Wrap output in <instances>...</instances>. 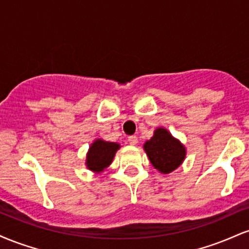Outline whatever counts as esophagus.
I'll return each mask as SVG.
<instances>
[{"label": "esophagus", "mask_w": 249, "mask_h": 249, "mask_svg": "<svg viewBox=\"0 0 249 249\" xmlns=\"http://www.w3.org/2000/svg\"><path fill=\"white\" fill-rule=\"evenodd\" d=\"M127 141L131 145H137V142H138V138H137L136 136H130L127 138Z\"/></svg>", "instance_id": "34e87169"}]
</instances>
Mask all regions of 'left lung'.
I'll return each instance as SVG.
<instances>
[{
	"mask_svg": "<svg viewBox=\"0 0 249 249\" xmlns=\"http://www.w3.org/2000/svg\"><path fill=\"white\" fill-rule=\"evenodd\" d=\"M151 164L161 173H171L178 168L186 156V148L166 128L158 127L153 137L144 144Z\"/></svg>",
	"mask_w": 249,
	"mask_h": 249,
	"instance_id": "8db88e82",
	"label": "left lung"
}]
</instances>
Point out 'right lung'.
<instances>
[{
	"instance_id": "1",
	"label": "right lung",
	"mask_w": 249,
	"mask_h": 249,
	"mask_svg": "<svg viewBox=\"0 0 249 249\" xmlns=\"http://www.w3.org/2000/svg\"><path fill=\"white\" fill-rule=\"evenodd\" d=\"M121 147L117 142H105L102 139H96L91 144L87 154V167L96 173H101L115 158V154Z\"/></svg>"
}]
</instances>
